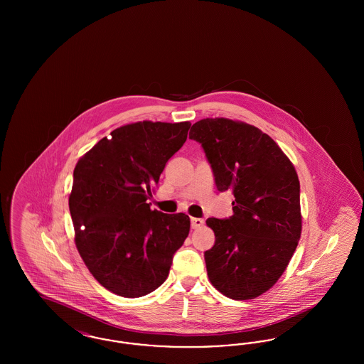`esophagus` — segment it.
<instances>
[{
	"instance_id": "1",
	"label": "esophagus",
	"mask_w": 364,
	"mask_h": 364,
	"mask_svg": "<svg viewBox=\"0 0 364 364\" xmlns=\"http://www.w3.org/2000/svg\"><path fill=\"white\" fill-rule=\"evenodd\" d=\"M205 224V221L202 218H191V228L192 229H199Z\"/></svg>"
}]
</instances>
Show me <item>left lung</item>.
Listing matches in <instances>:
<instances>
[{"label": "left lung", "mask_w": 364, "mask_h": 364, "mask_svg": "<svg viewBox=\"0 0 364 364\" xmlns=\"http://www.w3.org/2000/svg\"><path fill=\"white\" fill-rule=\"evenodd\" d=\"M215 187L230 190L233 215L208 218L215 242L205 252L210 282L226 297L248 300L285 272L301 233L300 183L292 162L257 127L228 119L195 122Z\"/></svg>", "instance_id": "1"}]
</instances>
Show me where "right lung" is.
I'll list each match as a JSON object with an SVG mask.
<instances>
[{
    "instance_id": "right-lung-1",
    "label": "right lung",
    "mask_w": 364,
    "mask_h": 364,
    "mask_svg": "<svg viewBox=\"0 0 364 364\" xmlns=\"http://www.w3.org/2000/svg\"><path fill=\"white\" fill-rule=\"evenodd\" d=\"M190 122L128 124L101 139L73 171L75 242L107 291L140 297L168 278L190 217L151 210L147 199L166 162L187 140Z\"/></svg>"
}]
</instances>
